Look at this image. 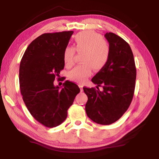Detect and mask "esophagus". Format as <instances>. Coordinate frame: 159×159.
<instances>
[{
	"instance_id": "1",
	"label": "esophagus",
	"mask_w": 159,
	"mask_h": 159,
	"mask_svg": "<svg viewBox=\"0 0 159 159\" xmlns=\"http://www.w3.org/2000/svg\"><path fill=\"white\" fill-rule=\"evenodd\" d=\"M79 88H80V92H83V85H81V84H80V85H79Z\"/></svg>"
}]
</instances>
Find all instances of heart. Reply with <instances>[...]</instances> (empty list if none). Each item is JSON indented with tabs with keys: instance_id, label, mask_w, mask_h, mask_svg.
Wrapping results in <instances>:
<instances>
[{
	"instance_id": "b5f03b06",
	"label": "heart",
	"mask_w": 159,
	"mask_h": 159,
	"mask_svg": "<svg viewBox=\"0 0 159 159\" xmlns=\"http://www.w3.org/2000/svg\"><path fill=\"white\" fill-rule=\"evenodd\" d=\"M74 47H66L64 50L63 59L67 66L73 65L76 50L84 52L82 61L84 63L76 66L69 71V78L77 82L85 81L92 74L93 67L99 70L106 65L110 56L108 44L100 34L93 31H84L74 36Z\"/></svg>"
}]
</instances>
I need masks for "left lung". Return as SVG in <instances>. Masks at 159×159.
Here are the masks:
<instances>
[{"mask_svg":"<svg viewBox=\"0 0 159 159\" xmlns=\"http://www.w3.org/2000/svg\"><path fill=\"white\" fill-rule=\"evenodd\" d=\"M110 56L106 65L92 79L94 88H83L88 96L85 111L93 121L110 125L127 111L133 98L136 67L130 45L122 38L111 32L107 33ZM102 85L103 90L98 86Z\"/></svg>","mask_w":159,"mask_h":159,"instance_id":"obj_1","label":"left lung"}]
</instances>
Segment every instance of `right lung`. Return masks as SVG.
<instances>
[{"instance_id": "obj_1", "label": "right lung", "mask_w": 159, "mask_h": 159, "mask_svg": "<svg viewBox=\"0 0 159 159\" xmlns=\"http://www.w3.org/2000/svg\"><path fill=\"white\" fill-rule=\"evenodd\" d=\"M74 31L43 34L26 48L20 66V87L26 107L48 128L64 121L80 88L69 80L62 88L54 80L64 67L63 53Z\"/></svg>"}]
</instances>
